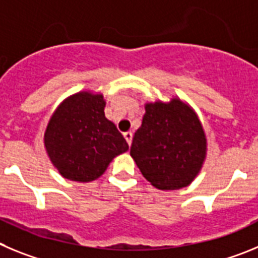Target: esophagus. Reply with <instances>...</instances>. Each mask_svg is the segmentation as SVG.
Instances as JSON below:
<instances>
[{
    "label": "esophagus",
    "mask_w": 258,
    "mask_h": 258,
    "mask_svg": "<svg viewBox=\"0 0 258 258\" xmlns=\"http://www.w3.org/2000/svg\"><path fill=\"white\" fill-rule=\"evenodd\" d=\"M123 136H124V139H126V141H127V144H128V145H131V143H132V132H124L123 134Z\"/></svg>",
    "instance_id": "34e87169"
}]
</instances>
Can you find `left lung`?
Masks as SVG:
<instances>
[{"mask_svg": "<svg viewBox=\"0 0 258 258\" xmlns=\"http://www.w3.org/2000/svg\"><path fill=\"white\" fill-rule=\"evenodd\" d=\"M206 152L203 127L187 104L177 97L168 103L146 104L130 154L153 186L177 190L190 185L201 171Z\"/></svg>", "mask_w": 258, "mask_h": 258, "instance_id": "8db88e82", "label": "left lung"}]
</instances>
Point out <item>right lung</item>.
Masks as SVG:
<instances>
[{
    "label": "right lung",
    "mask_w": 258,
    "mask_h": 258,
    "mask_svg": "<svg viewBox=\"0 0 258 258\" xmlns=\"http://www.w3.org/2000/svg\"><path fill=\"white\" fill-rule=\"evenodd\" d=\"M104 108L103 95L82 91L62 101L48 120L45 148L62 177L78 182L96 180L113 158L128 150Z\"/></svg>",
    "instance_id": "right-lung-1"
}]
</instances>
